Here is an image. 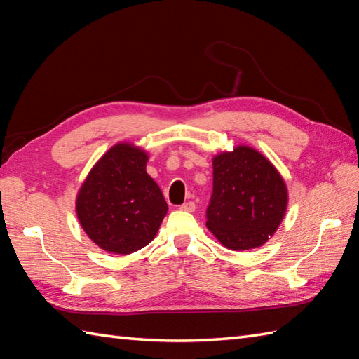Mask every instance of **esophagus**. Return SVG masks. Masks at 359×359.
Segmentation results:
<instances>
[{
	"instance_id": "1",
	"label": "esophagus",
	"mask_w": 359,
	"mask_h": 359,
	"mask_svg": "<svg viewBox=\"0 0 359 359\" xmlns=\"http://www.w3.org/2000/svg\"><path fill=\"white\" fill-rule=\"evenodd\" d=\"M180 210L187 211V212H193V211H196V203L189 200V202H185L183 205H180Z\"/></svg>"
}]
</instances>
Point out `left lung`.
I'll return each instance as SVG.
<instances>
[{
	"label": "left lung",
	"instance_id": "left-lung-1",
	"mask_svg": "<svg viewBox=\"0 0 359 359\" xmlns=\"http://www.w3.org/2000/svg\"><path fill=\"white\" fill-rule=\"evenodd\" d=\"M212 168L208 229L234 251L266 243L285 217L287 205V189L278 171L249 147L214 157Z\"/></svg>",
	"mask_w": 359,
	"mask_h": 359
}]
</instances>
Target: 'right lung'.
Instances as JSON below:
<instances>
[{
  "instance_id": "add662e5",
  "label": "right lung",
  "mask_w": 359,
  "mask_h": 359,
  "mask_svg": "<svg viewBox=\"0 0 359 359\" xmlns=\"http://www.w3.org/2000/svg\"><path fill=\"white\" fill-rule=\"evenodd\" d=\"M148 156L127 144L102 156L82 185L76 212L82 228L107 252L147 246L168 211L161 188L147 174Z\"/></svg>"
}]
</instances>
